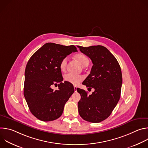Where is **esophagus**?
Here are the masks:
<instances>
[{
    "instance_id": "1",
    "label": "esophagus",
    "mask_w": 148,
    "mask_h": 148,
    "mask_svg": "<svg viewBox=\"0 0 148 148\" xmlns=\"http://www.w3.org/2000/svg\"><path fill=\"white\" fill-rule=\"evenodd\" d=\"M77 87L76 86H74V91H75V92H76L77 91Z\"/></svg>"
}]
</instances>
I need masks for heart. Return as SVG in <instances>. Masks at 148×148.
<instances>
[{"mask_svg": "<svg viewBox=\"0 0 148 148\" xmlns=\"http://www.w3.org/2000/svg\"><path fill=\"white\" fill-rule=\"evenodd\" d=\"M75 58L82 66H86L88 64L89 60L88 57L82 53H78L75 55ZM68 58L67 57L63 58L60 62V69L61 71L64 72L67 69ZM64 80L74 85H77L83 79V77L81 75H76L71 73H68L64 75Z\"/></svg>", "mask_w": 148, "mask_h": 148, "instance_id": "b5f03b06", "label": "heart"}]
</instances>
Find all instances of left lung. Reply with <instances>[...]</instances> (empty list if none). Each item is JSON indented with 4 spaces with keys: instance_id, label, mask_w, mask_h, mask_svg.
Listing matches in <instances>:
<instances>
[{
    "instance_id": "8db88e82",
    "label": "left lung",
    "mask_w": 148,
    "mask_h": 148,
    "mask_svg": "<svg viewBox=\"0 0 148 148\" xmlns=\"http://www.w3.org/2000/svg\"><path fill=\"white\" fill-rule=\"evenodd\" d=\"M78 47L93 64L90 74L82 84L95 90L88 95L85 90L77 88L81 95L78 112L83 119L98 123L111 115L119 100L122 84L121 69L116 58L106 47L99 45Z\"/></svg>"
}]
</instances>
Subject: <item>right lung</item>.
Masks as SVG:
<instances>
[{
    "label": "right lung",
    "instance_id": "right-lung-1",
    "mask_svg": "<svg viewBox=\"0 0 148 148\" xmlns=\"http://www.w3.org/2000/svg\"><path fill=\"white\" fill-rule=\"evenodd\" d=\"M73 45L46 43L27 62L25 73L24 96L32 114L42 121H54L62 115L64 105L74 92L72 84L64 81L60 69L61 60L72 52ZM59 83L54 91L53 85Z\"/></svg>",
    "mask_w": 148,
    "mask_h": 148
}]
</instances>
